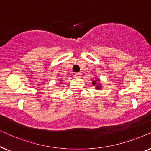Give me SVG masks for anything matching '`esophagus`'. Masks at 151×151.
Returning <instances> with one entry per match:
<instances>
[{"instance_id":"esophagus-1","label":"esophagus","mask_w":151,"mask_h":151,"mask_svg":"<svg viewBox=\"0 0 151 151\" xmlns=\"http://www.w3.org/2000/svg\"><path fill=\"white\" fill-rule=\"evenodd\" d=\"M74 76H75V77H77V78H80L81 77V74L80 73V72H77V73L74 74Z\"/></svg>"}]
</instances>
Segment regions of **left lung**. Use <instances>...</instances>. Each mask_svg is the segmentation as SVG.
<instances>
[{"mask_svg": "<svg viewBox=\"0 0 151 151\" xmlns=\"http://www.w3.org/2000/svg\"><path fill=\"white\" fill-rule=\"evenodd\" d=\"M92 86L95 87L94 88H95L96 90H101L102 88V85H101V83H100V79L96 77H95V79L92 81Z\"/></svg>", "mask_w": 151, "mask_h": 151, "instance_id": "8db88e82", "label": "left lung"}]
</instances>
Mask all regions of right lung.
<instances>
[{"label":"right lung","instance_id":"add662e5","mask_svg":"<svg viewBox=\"0 0 151 151\" xmlns=\"http://www.w3.org/2000/svg\"><path fill=\"white\" fill-rule=\"evenodd\" d=\"M63 79H59V84H61V83H62V82H63Z\"/></svg>","mask_w":151,"mask_h":151}]
</instances>
